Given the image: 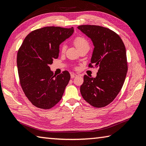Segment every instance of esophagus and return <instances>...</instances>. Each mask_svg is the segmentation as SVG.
<instances>
[{"label":"esophagus","instance_id":"1","mask_svg":"<svg viewBox=\"0 0 146 146\" xmlns=\"http://www.w3.org/2000/svg\"><path fill=\"white\" fill-rule=\"evenodd\" d=\"M77 76V75H76V74H74V73H72V74H71V78H75V77H76Z\"/></svg>","mask_w":146,"mask_h":146}]
</instances>
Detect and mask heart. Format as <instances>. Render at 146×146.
Instances as JSON below:
<instances>
[{
  "label": "heart",
  "instance_id": "1",
  "mask_svg": "<svg viewBox=\"0 0 146 146\" xmlns=\"http://www.w3.org/2000/svg\"><path fill=\"white\" fill-rule=\"evenodd\" d=\"M73 43L76 46V48L78 49V50L84 47H89V44L87 40L83 38V37H76L74 39ZM65 50H66V46L63 45L61 46V51L63 52L65 51Z\"/></svg>",
  "mask_w": 146,
  "mask_h": 146
}]
</instances>
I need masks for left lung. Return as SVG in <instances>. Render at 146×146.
<instances>
[{
    "label": "left lung",
    "instance_id": "left-lung-1",
    "mask_svg": "<svg viewBox=\"0 0 146 146\" xmlns=\"http://www.w3.org/2000/svg\"><path fill=\"white\" fill-rule=\"evenodd\" d=\"M78 29L94 46L89 66L99 68L95 78L84 75L80 92L93 107H105L115 98L125 81L128 69L125 45L117 34L106 27L82 25Z\"/></svg>",
    "mask_w": 146,
    "mask_h": 146
}]
</instances>
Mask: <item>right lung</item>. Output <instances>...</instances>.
Returning a JSON list of instances; mask_svg holds the SVG:
<instances>
[{"instance_id": "right-lung-1", "label": "right lung", "mask_w": 146, "mask_h": 146, "mask_svg": "<svg viewBox=\"0 0 146 146\" xmlns=\"http://www.w3.org/2000/svg\"><path fill=\"white\" fill-rule=\"evenodd\" d=\"M74 29L49 26L33 31L19 49L17 66L20 84L27 98L36 107L49 109L60 101L70 80L68 71L57 76L49 65L57 59L60 45Z\"/></svg>"}]
</instances>
